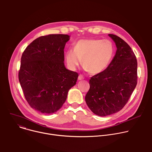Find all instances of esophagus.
Returning <instances> with one entry per match:
<instances>
[{
	"mask_svg": "<svg viewBox=\"0 0 152 152\" xmlns=\"http://www.w3.org/2000/svg\"><path fill=\"white\" fill-rule=\"evenodd\" d=\"M82 79H83V77L82 76V75H79V76H78V80H82Z\"/></svg>",
	"mask_w": 152,
	"mask_h": 152,
	"instance_id": "1",
	"label": "esophagus"
}]
</instances>
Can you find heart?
<instances>
[{
	"label": "heart",
	"mask_w": 152,
	"mask_h": 152,
	"mask_svg": "<svg viewBox=\"0 0 152 152\" xmlns=\"http://www.w3.org/2000/svg\"><path fill=\"white\" fill-rule=\"evenodd\" d=\"M115 52V46L109 39H83L75 43L73 50L67 51L65 58L72 70H75L79 66L82 59L84 70L97 75L109 67Z\"/></svg>",
	"instance_id": "b5f03b06"
}]
</instances>
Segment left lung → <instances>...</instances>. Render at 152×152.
I'll use <instances>...</instances> for the list:
<instances>
[{"label":"left lung","mask_w":152,"mask_h":152,"mask_svg":"<svg viewBox=\"0 0 152 152\" xmlns=\"http://www.w3.org/2000/svg\"><path fill=\"white\" fill-rule=\"evenodd\" d=\"M117 47L110 65L90 79L85 102L91 111L104 117L120 111L127 103L137 83V61L128 45L119 37L108 34Z\"/></svg>","instance_id":"1"}]
</instances>
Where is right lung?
Masks as SVG:
<instances>
[{
	"mask_svg": "<svg viewBox=\"0 0 152 152\" xmlns=\"http://www.w3.org/2000/svg\"><path fill=\"white\" fill-rule=\"evenodd\" d=\"M69 39L64 34L38 37L21 56L19 82L28 103L39 113L58 111L76 85L78 74L67 69L64 62V49Z\"/></svg>",
	"mask_w": 152,
	"mask_h": 152,
	"instance_id": "add662e5",
	"label": "right lung"
}]
</instances>
